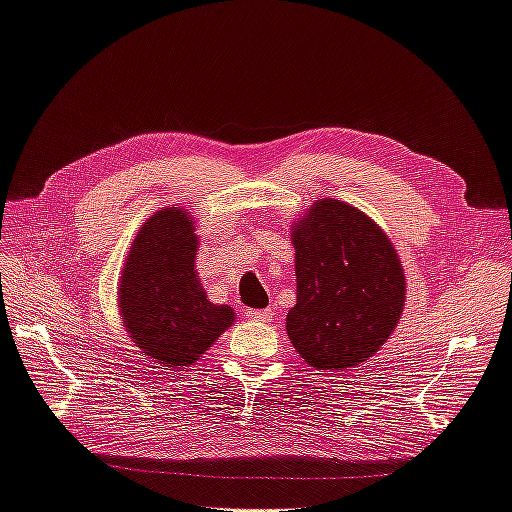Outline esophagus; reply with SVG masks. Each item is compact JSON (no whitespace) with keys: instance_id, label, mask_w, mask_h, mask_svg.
<instances>
[{"instance_id":"34e87169","label":"esophagus","mask_w":512,"mask_h":512,"mask_svg":"<svg viewBox=\"0 0 512 512\" xmlns=\"http://www.w3.org/2000/svg\"><path fill=\"white\" fill-rule=\"evenodd\" d=\"M245 319H250V321H269L271 319V312L269 310H258V308H250V310H245Z\"/></svg>"}]
</instances>
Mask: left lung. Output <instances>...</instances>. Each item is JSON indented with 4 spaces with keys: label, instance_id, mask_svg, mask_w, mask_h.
I'll use <instances>...</instances> for the list:
<instances>
[{
    "label": "left lung",
    "instance_id": "1",
    "mask_svg": "<svg viewBox=\"0 0 512 512\" xmlns=\"http://www.w3.org/2000/svg\"><path fill=\"white\" fill-rule=\"evenodd\" d=\"M297 303L286 316L293 347L319 370L366 362L394 331L405 273L385 232L355 206L319 200L293 228Z\"/></svg>",
    "mask_w": 512,
    "mask_h": 512
}]
</instances>
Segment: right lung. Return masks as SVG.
Listing matches in <instances>:
<instances>
[{"label": "right lung", "instance_id": "add662e5", "mask_svg": "<svg viewBox=\"0 0 512 512\" xmlns=\"http://www.w3.org/2000/svg\"><path fill=\"white\" fill-rule=\"evenodd\" d=\"M191 217L170 206L137 234L120 280V312L137 347L159 364L187 366L234 321L228 306L206 299L196 267Z\"/></svg>", "mask_w": 512, "mask_h": 512}]
</instances>
